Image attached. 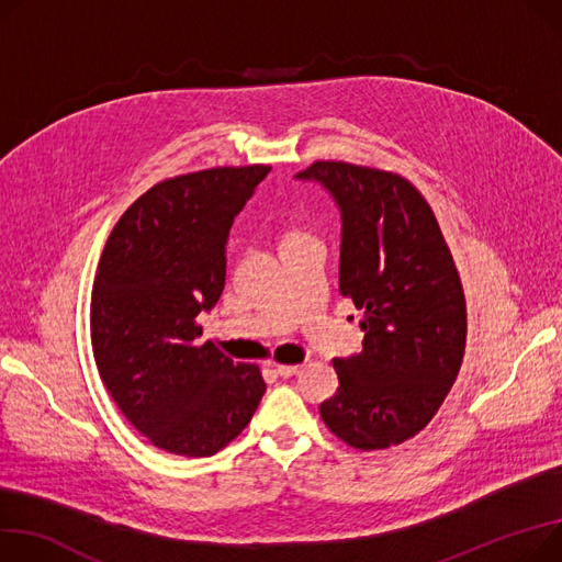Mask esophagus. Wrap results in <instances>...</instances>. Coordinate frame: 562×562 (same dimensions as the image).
<instances>
[{
  "label": "esophagus",
  "mask_w": 562,
  "mask_h": 562,
  "mask_svg": "<svg viewBox=\"0 0 562 562\" xmlns=\"http://www.w3.org/2000/svg\"><path fill=\"white\" fill-rule=\"evenodd\" d=\"M276 372L282 380H289V378H293V375H297V372H301V366H278Z\"/></svg>",
  "instance_id": "obj_1"
}]
</instances>
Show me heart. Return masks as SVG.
I'll return each instance as SVG.
<instances>
[{
  "mask_svg": "<svg viewBox=\"0 0 562 562\" xmlns=\"http://www.w3.org/2000/svg\"><path fill=\"white\" fill-rule=\"evenodd\" d=\"M307 237H314L307 228L295 226V223H289V226H284V228L280 231V246H286V244H293V241H301V239H307Z\"/></svg>",
  "mask_w": 562,
  "mask_h": 562,
  "instance_id": "obj_1",
  "label": "heart"
}]
</instances>
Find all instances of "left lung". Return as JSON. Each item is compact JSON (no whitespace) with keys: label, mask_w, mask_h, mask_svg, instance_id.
Listing matches in <instances>:
<instances>
[{"label":"left lung","mask_w":562,"mask_h":562,"mask_svg":"<svg viewBox=\"0 0 562 562\" xmlns=\"http://www.w3.org/2000/svg\"><path fill=\"white\" fill-rule=\"evenodd\" d=\"M295 178L318 182L339 207V291L363 310V348L334 359L339 389L321 418L357 450L400 445L436 416L463 361L465 297L452 252L402 176L314 162Z\"/></svg>","instance_id":"left-lung-1"}]
</instances>
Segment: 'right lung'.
<instances>
[{
    "mask_svg": "<svg viewBox=\"0 0 562 562\" xmlns=\"http://www.w3.org/2000/svg\"><path fill=\"white\" fill-rule=\"evenodd\" d=\"M271 167H218L158 182L117 221L92 286L99 375L128 423L180 457H212L250 423L259 368L201 344L226 286L235 216Z\"/></svg>",
    "mask_w": 562,
    "mask_h": 562,
    "instance_id": "obj_1",
    "label": "right lung"
}]
</instances>
